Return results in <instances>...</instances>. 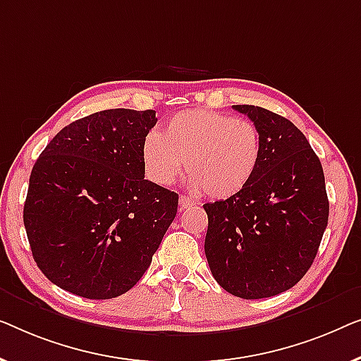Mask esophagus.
<instances>
[{"label": "esophagus", "instance_id": "1", "mask_svg": "<svg viewBox=\"0 0 361 361\" xmlns=\"http://www.w3.org/2000/svg\"><path fill=\"white\" fill-rule=\"evenodd\" d=\"M178 202H180L181 209H186V207L196 206V201L191 200V197H188V196H180V201Z\"/></svg>", "mask_w": 361, "mask_h": 361}]
</instances>
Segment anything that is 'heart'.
<instances>
[{
    "label": "heart",
    "mask_w": 361,
    "mask_h": 361,
    "mask_svg": "<svg viewBox=\"0 0 361 361\" xmlns=\"http://www.w3.org/2000/svg\"><path fill=\"white\" fill-rule=\"evenodd\" d=\"M263 159L260 129L247 119L217 111H181L149 132L142 144L145 175L170 186L186 169L191 186L207 196L227 200L242 192L257 176Z\"/></svg>",
    "instance_id": "1"
}]
</instances>
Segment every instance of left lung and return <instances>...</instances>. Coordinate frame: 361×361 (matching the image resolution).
<instances>
[{
  "label": "left lung",
  "mask_w": 361,
  "mask_h": 361,
  "mask_svg": "<svg viewBox=\"0 0 361 361\" xmlns=\"http://www.w3.org/2000/svg\"><path fill=\"white\" fill-rule=\"evenodd\" d=\"M260 129L263 159L245 190L207 202L204 252L212 276L242 299L293 288L311 268L329 221L321 160L291 121L235 104Z\"/></svg>",
  "instance_id": "1"
}]
</instances>
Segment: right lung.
<instances>
[{"label": "right lung", "mask_w": 361, "mask_h": 361, "mask_svg": "<svg viewBox=\"0 0 361 361\" xmlns=\"http://www.w3.org/2000/svg\"><path fill=\"white\" fill-rule=\"evenodd\" d=\"M155 111L106 109L63 128L35 161L24 227L40 271L88 299L128 293L150 267L178 195L145 180Z\"/></svg>", "instance_id": "add662e5"}]
</instances>
